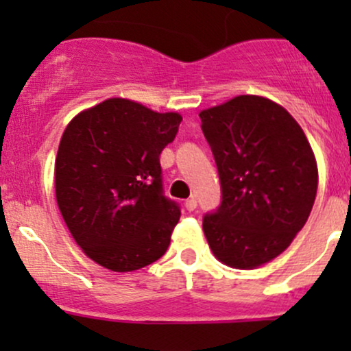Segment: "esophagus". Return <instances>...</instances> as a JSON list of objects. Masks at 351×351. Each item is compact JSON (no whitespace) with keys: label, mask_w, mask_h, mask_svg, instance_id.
Here are the masks:
<instances>
[{"label":"esophagus","mask_w":351,"mask_h":351,"mask_svg":"<svg viewBox=\"0 0 351 351\" xmlns=\"http://www.w3.org/2000/svg\"><path fill=\"white\" fill-rule=\"evenodd\" d=\"M185 207H186V210H190V212H192V210H195V208H197V200H195V198H189V200H186L185 202Z\"/></svg>","instance_id":"1"}]
</instances>
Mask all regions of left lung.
Instances as JSON below:
<instances>
[{
	"instance_id": "left-lung-1",
	"label": "left lung",
	"mask_w": 351,
	"mask_h": 351,
	"mask_svg": "<svg viewBox=\"0 0 351 351\" xmlns=\"http://www.w3.org/2000/svg\"><path fill=\"white\" fill-rule=\"evenodd\" d=\"M217 162L219 210L204 234L221 263L253 270L282 254L304 228L317 192V162L302 127L282 105L239 95L200 112Z\"/></svg>"
}]
</instances>
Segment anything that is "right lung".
I'll return each instance as SVG.
<instances>
[{
  "label": "right lung",
  "mask_w": 351,
  "mask_h": 351,
  "mask_svg": "<svg viewBox=\"0 0 351 351\" xmlns=\"http://www.w3.org/2000/svg\"><path fill=\"white\" fill-rule=\"evenodd\" d=\"M180 122L176 112L108 98L67 123L56 156V200L74 241L100 267L139 270L168 250L180 208L162 195L159 154Z\"/></svg>",
  "instance_id": "add662e5"
}]
</instances>
